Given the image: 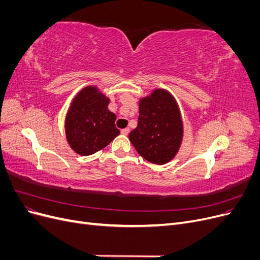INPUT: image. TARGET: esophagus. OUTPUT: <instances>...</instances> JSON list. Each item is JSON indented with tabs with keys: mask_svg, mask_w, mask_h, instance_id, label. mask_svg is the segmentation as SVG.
I'll list each match as a JSON object with an SVG mask.
<instances>
[{
	"mask_svg": "<svg viewBox=\"0 0 260 260\" xmlns=\"http://www.w3.org/2000/svg\"><path fill=\"white\" fill-rule=\"evenodd\" d=\"M129 132H130V129H129V128H124V129H122V130H121V133H122L123 136H127Z\"/></svg>",
	"mask_w": 260,
	"mask_h": 260,
	"instance_id": "obj_1",
	"label": "esophagus"
}]
</instances>
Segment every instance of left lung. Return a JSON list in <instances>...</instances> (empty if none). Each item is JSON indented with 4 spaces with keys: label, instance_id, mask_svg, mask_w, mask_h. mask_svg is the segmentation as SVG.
<instances>
[{
    "label": "left lung",
    "instance_id": "left-lung-1",
    "mask_svg": "<svg viewBox=\"0 0 260 260\" xmlns=\"http://www.w3.org/2000/svg\"><path fill=\"white\" fill-rule=\"evenodd\" d=\"M183 122L175 98L164 89L154 90L139 102V119L129 140L147 161L164 165L178 153Z\"/></svg>",
    "mask_w": 260,
    "mask_h": 260
}]
</instances>
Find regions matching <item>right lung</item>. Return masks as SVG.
<instances>
[{"label":"right lung","mask_w":260,"mask_h":260,"mask_svg":"<svg viewBox=\"0 0 260 260\" xmlns=\"http://www.w3.org/2000/svg\"><path fill=\"white\" fill-rule=\"evenodd\" d=\"M109 99L96 86H85L73 100L65 119L67 142L83 156L107 146L119 135L116 115L107 108Z\"/></svg>","instance_id":"1"}]
</instances>
